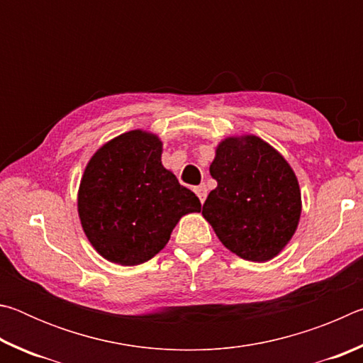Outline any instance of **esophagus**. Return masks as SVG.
<instances>
[{"label":"esophagus","instance_id":"esophagus-1","mask_svg":"<svg viewBox=\"0 0 363 363\" xmlns=\"http://www.w3.org/2000/svg\"><path fill=\"white\" fill-rule=\"evenodd\" d=\"M194 190H195L196 196H199V199H200L201 203H203L205 199H206V195H208V189H206L205 184H200V186H196Z\"/></svg>","mask_w":363,"mask_h":363}]
</instances>
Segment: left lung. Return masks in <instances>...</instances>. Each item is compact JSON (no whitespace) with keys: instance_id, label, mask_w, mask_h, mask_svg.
I'll return each instance as SVG.
<instances>
[{"instance_id":"1","label":"left lung","mask_w":363,"mask_h":363,"mask_svg":"<svg viewBox=\"0 0 363 363\" xmlns=\"http://www.w3.org/2000/svg\"><path fill=\"white\" fill-rule=\"evenodd\" d=\"M210 173L218 187L201 208L220 243L247 261L272 259L301 218L296 174L266 140L245 134L220 140Z\"/></svg>"}]
</instances>
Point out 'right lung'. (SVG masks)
<instances>
[{
	"instance_id": "add662e5",
	"label": "right lung",
	"mask_w": 363,
	"mask_h": 363,
	"mask_svg": "<svg viewBox=\"0 0 363 363\" xmlns=\"http://www.w3.org/2000/svg\"><path fill=\"white\" fill-rule=\"evenodd\" d=\"M157 134L128 131L104 144L86 164L78 216L94 250L120 266L152 259L168 243L184 214L200 200L162 164Z\"/></svg>"
}]
</instances>
